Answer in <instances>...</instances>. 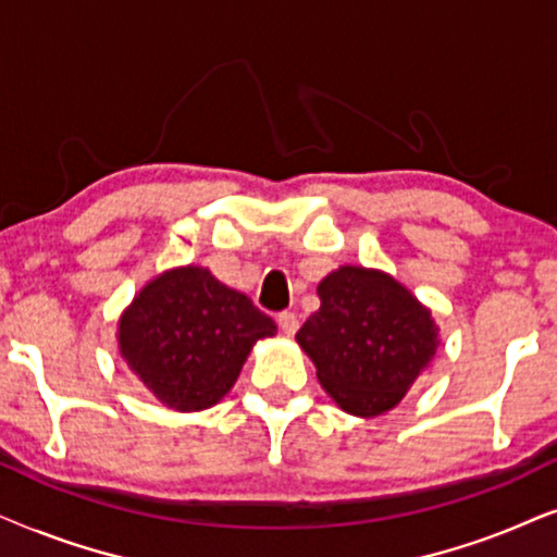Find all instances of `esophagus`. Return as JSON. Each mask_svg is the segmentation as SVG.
Segmentation results:
<instances>
[{"mask_svg": "<svg viewBox=\"0 0 557 557\" xmlns=\"http://www.w3.org/2000/svg\"><path fill=\"white\" fill-rule=\"evenodd\" d=\"M277 323H280V329H283V333H287V336H293V333L298 331V315H295L293 310H283V313L277 315Z\"/></svg>", "mask_w": 557, "mask_h": 557, "instance_id": "obj_1", "label": "esophagus"}]
</instances>
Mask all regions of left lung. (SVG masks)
<instances>
[{
    "instance_id": "obj_1",
    "label": "left lung",
    "mask_w": 557,
    "mask_h": 557,
    "mask_svg": "<svg viewBox=\"0 0 557 557\" xmlns=\"http://www.w3.org/2000/svg\"><path fill=\"white\" fill-rule=\"evenodd\" d=\"M318 298L295 338L321 387L359 418L392 410L441 344L433 313L395 277L354 264L321 280Z\"/></svg>"
}]
</instances>
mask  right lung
<instances>
[{"label":"right lung","mask_w":557,"mask_h":557,"mask_svg":"<svg viewBox=\"0 0 557 557\" xmlns=\"http://www.w3.org/2000/svg\"><path fill=\"white\" fill-rule=\"evenodd\" d=\"M277 325L203 267L147 283L119 318V354L162 405L196 412L234 387L251 346Z\"/></svg>","instance_id":"right-lung-1"}]
</instances>
